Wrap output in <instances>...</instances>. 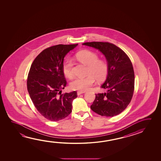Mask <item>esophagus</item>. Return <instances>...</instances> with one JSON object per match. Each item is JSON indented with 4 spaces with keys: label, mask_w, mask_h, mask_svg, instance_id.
Segmentation results:
<instances>
[{
    "label": "esophagus",
    "mask_w": 161,
    "mask_h": 161,
    "mask_svg": "<svg viewBox=\"0 0 161 161\" xmlns=\"http://www.w3.org/2000/svg\"><path fill=\"white\" fill-rule=\"evenodd\" d=\"M85 93V92H84V91H78V92H77L78 96H79L80 94H83V93Z\"/></svg>",
    "instance_id": "1"
}]
</instances>
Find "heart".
<instances>
[{
    "label": "heart",
    "instance_id": "1",
    "mask_svg": "<svg viewBox=\"0 0 161 161\" xmlns=\"http://www.w3.org/2000/svg\"><path fill=\"white\" fill-rule=\"evenodd\" d=\"M77 59L87 65V76L76 77L71 82L70 86L73 90L86 91L92 86L96 79L98 81L104 80L108 74V65L103 60H99L98 55L93 51L82 50L76 54ZM73 63L70 58H67L63 63V72L65 76L72 78Z\"/></svg>",
    "mask_w": 161,
    "mask_h": 161
}]
</instances>
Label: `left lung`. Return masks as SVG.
Listing matches in <instances>:
<instances>
[{"mask_svg": "<svg viewBox=\"0 0 161 161\" xmlns=\"http://www.w3.org/2000/svg\"><path fill=\"white\" fill-rule=\"evenodd\" d=\"M82 45L101 51L107 60L108 68L106 79L101 86L106 92L96 94L90 108L100 115H117L126 108L132 98L135 87L132 64L127 54L113 43L92 42Z\"/></svg>", "mask_w": 161, "mask_h": 161, "instance_id": "1", "label": "left lung"}]
</instances>
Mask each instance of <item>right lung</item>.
<instances>
[{
	"label": "right lung",
	"instance_id": "add662e5",
	"mask_svg": "<svg viewBox=\"0 0 161 161\" xmlns=\"http://www.w3.org/2000/svg\"><path fill=\"white\" fill-rule=\"evenodd\" d=\"M78 44L58 45L43 50L31 64L27 88L34 106L46 119L59 121L72 112L76 91L62 94L67 81L63 72L65 55Z\"/></svg>",
	"mask_w": 161,
	"mask_h": 161
}]
</instances>
